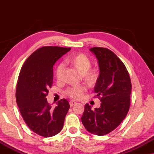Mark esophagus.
<instances>
[{
    "label": "esophagus",
    "mask_w": 154,
    "mask_h": 154,
    "mask_svg": "<svg viewBox=\"0 0 154 154\" xmlns=\"http://www.w3.org/2000/svg\"><path fill=\"white\" fill-rule=\"evenodd\" d=\"M69 104H70V107H73V106L75 105V104H76V102L73 101V100H71V101H70V103H69Z\"/></svg>",
    "instance_id": "obj_1"
}]
</instances>
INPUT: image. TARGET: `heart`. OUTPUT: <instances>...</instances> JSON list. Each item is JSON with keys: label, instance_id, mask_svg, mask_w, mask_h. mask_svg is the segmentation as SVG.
<instances>
[{"label": "heart", "instance_id": "b5f03b06", "mask_svg": "<svg viewBox=\"0 0 154 154\" xmlns=\"http://www.w3.org/2000/svg\"><path fill=\"white\" fill-rule=\"evenodd\" d=\"M67 63L76 69L81 74V78L88 86H94L98 82L100 77V72L98 69L91 68V60L86 54L83 53H77L71 56L66 59ZM63 65L59 64L56 67L55 70L56 77L60 80L63 72ZM86 91L85 86L79 85L68 88L66 90V94L69 98L77 100L81 98L84 92Z\"/></svg>", "mask_w": 154, "mask_h": 154}]
</instances>
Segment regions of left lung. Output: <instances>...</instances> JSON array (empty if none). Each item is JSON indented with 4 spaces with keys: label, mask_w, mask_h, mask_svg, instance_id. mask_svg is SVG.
I'll return each instance as SVG.
<instances>
[{
    "label": "left lung",
    "mask_w": 154,
    "mask_h": 154,
    "mask_svg": "<svg viewBox=\"0 0 154 154\" xmlns=\"http://www.w3.org/2000/svg\"><path fill=\"white\" fill-rule=\"evenodd\" d=\"M90 50L98 60L100 77L94 91L101 104L94 110L86 104L82 122L89 133L105 135L116 128L126 116L132 84L125 65L113 51L98 47Z\"/></svg>",
    "instance_id": "left-lung-1"
}]
</instances>
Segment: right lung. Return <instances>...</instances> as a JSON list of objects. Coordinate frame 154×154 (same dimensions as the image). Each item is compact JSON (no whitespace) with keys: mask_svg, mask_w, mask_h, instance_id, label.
Listing matches in <instances>:
<instances>
[{"mask_svg":"<svg viewBox=\"0 0 154 154\" xmlns=\"http://www.w3.org/2000/svg\"><path fill=\"white\" fill-rule=\"evenodd\" d=\"M71 48L45 46L35 51L26 60L19 72L16 100L23 121L30 129L45 137L61 131L70 105L66 99L53 108L46 96L53 84V66Z\"/></svg>","mask_w":154,"mask_h":154,"instance_id":"obj_1","label":"right lung"}]
</instances>
